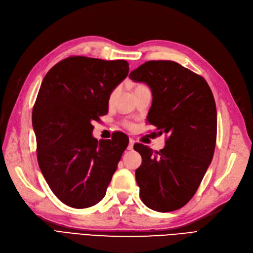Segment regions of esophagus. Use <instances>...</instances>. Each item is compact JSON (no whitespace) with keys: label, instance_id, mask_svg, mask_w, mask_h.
Masks as SVG:
<instances>
[{"label":"esophagus","instance_id":"obj_1","mask_svg":"<svg viewBox=\"0 0 253 253\" xmlns=\"http://www.w3.org/2000/svg\"><path fill=\"white\" fill-rule=\"evenodd\" d=\"M134 143H135V140H134L133 138H129L127 149H128V150H132V149H133V146H134Z\"/></svg>","mask_w":253,"mask_h":253}]
</instances>
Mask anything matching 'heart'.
Here are the masks:
<instances>
[{
	"mask_svg": "<svg viewBox=\"0 0 253 253\" xmlns=\"http://www.w3.org/2000/svg\"><path fill=\"white\" fill-rule=\"evenodd\" d=\"M143 85H138V86H136V88H139V87H142ZM135 88V89H136ZM117 92H118V88H115V89L111 92V94H110V101H112L114 98H115V95L117 94ZM124 126L126 127V128H133L134 127V124L133 122H131V121H125L124 122Z\"/></svg>",
	"mask_w": 253,
	"mask_h": 253,
	"instance_id": "heart-1",
	"label": "heart"
}]
</instances>
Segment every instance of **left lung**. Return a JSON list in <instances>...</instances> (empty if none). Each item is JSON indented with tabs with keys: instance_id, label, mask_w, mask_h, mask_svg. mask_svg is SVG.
I'll use <instances>...</instances> for the list:
<instances>
[{
	"instance_id": "8db88e82",
	"label": "left lung",
	"mask_w": 253,
	"mask_h": 253,
	"mask_svg": "<svg viewBox=\"0 0 253 253\" xmlns=\"http://www.w3.org/2000/svg\"><path fill=\"white\" fill-rule=\"evenodd\" d=\"M129 79L151 88L150 125L166 134L160 151L136 143L142 163L136 169L141 201L153 211H172L192 199L214 155L217 113L207 81L172 60H149Z\"/></svg>"
}]
</instances>
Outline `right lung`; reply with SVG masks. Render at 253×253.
Instances as JSON below:
<instances>
[{"instance_id":"right-lung-1","label":"right lung","mask_w":253,"mask_h":253,"mask_svg":"<svg viewBox=\"0 0 253 253\" xmlns=\"http://www.w3.org/2000/svg\"><path fill=\"white\" fill-rule=\"evenodd\" d=\"M128 73L124 59L69 56L45 74L33 107L37 160L51 190L74 209L103 199L128 138L92 137L93 121L108 112L110 94Z\"/></svg>"}]
</instances>
